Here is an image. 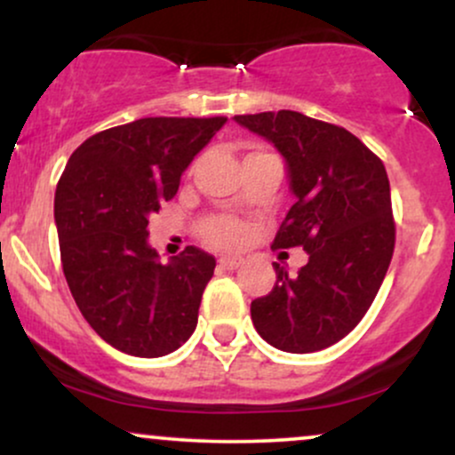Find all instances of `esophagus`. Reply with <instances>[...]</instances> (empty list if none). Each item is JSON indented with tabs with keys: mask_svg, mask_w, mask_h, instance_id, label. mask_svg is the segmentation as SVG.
Here are the masks:
<instances>
[{
	"mask_svg": "<svg viewBox=\"0 0 455 455\" xmlns=\"http://www.w3.org/2000/svg\"><path fill=\"white\" fill-rule=\"evenodd\" d=\"M218 263H220V267H222V269L233 271V269L242 267V265H243V259H242V257H222L220 260H218Z\"/></svg>",
	"mask_w": 455,
	"mask_h": 455,
	"instance_id": "1",
	"label": "esophagus"
}]
</instances>
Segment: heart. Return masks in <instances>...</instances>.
<instances>
[{
  "mask_svg": "<svg viewBox=\"0 0 455 455\" xmlns=\"http://www.w3.org/2000/svg\"><path fill=\"white\" fill-rule=\"evenodd\" d=\"M203 235L205 239L218 248H235V245L243 243L245 227L239 220H231V218H210L203 224Z\"/></svg>",
  "mask_w": 455,
  "mask_h": 455,
  "instance_id": "obj_1",
  "label": "heart"
}]
</instances>
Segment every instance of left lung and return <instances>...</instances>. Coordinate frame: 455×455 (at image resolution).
<instances>
[{"label":"left lung","mask_w":455,"mask_h":455,"mask_svg":"<svg viewBox=\"0 0 455 455\" xmlns=\"http://www.w3.org/2000/svg\"><path fill=\"white\" fill-rule=\"evenodd\" d=\"M284 158L295 205L271 248H301L291 278L250 306L259 336L284 353H315L342 340L372 306L395 243L387 171L355 134L297 111L233 117Z\"/></svg>","instance_id":"8db88e82"}]
</instances>
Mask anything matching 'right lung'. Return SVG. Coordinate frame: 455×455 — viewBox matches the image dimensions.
<instances>
[{
  "mask_svg": "<svg viewBox=\"0 0 455 455\" xmlns=\"http://www.w3.org/2000/svg\"><path fill=\"white\" fill-rule=\"evenodd\" d=\"M224 124L137 119L93 134L68 160L55 192L64 275L81 315L117 351L162 357L196 329L216 259L188 245L160 263L148 224Z\"/></svg>",
  "mask_w": 455,
  "mask_h": 455,
  "instance_id": "add662e5",
  "label": "right lung"
}]
</instances>
